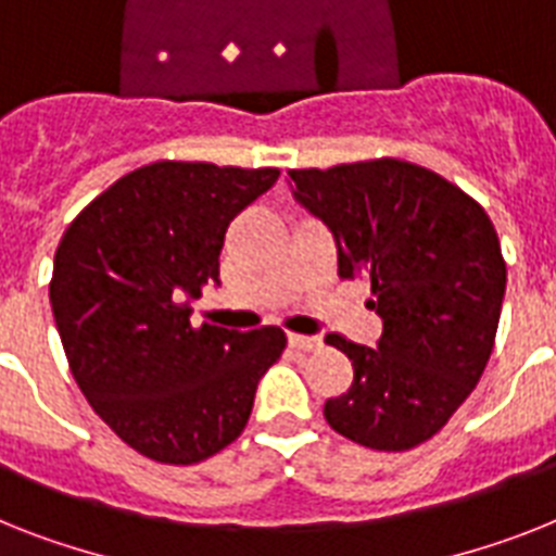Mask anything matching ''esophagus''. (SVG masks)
<instances>
[{
    "label": "esophagus",
    "mask_w": 556,
    "mask_h": 556,
    "mask_svg": "<svg viewBox=\"0 0 556 556\" xmlns=\"http://www.w3.org/2000/svg\"><path fill=\"white\" fill-rule=\"evenodd\" d=\"M289 346L298 352H312L320 346V338H312V334H289Z\"/></svg>",
    "instance_id": "1"
}]
</instances>
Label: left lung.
<instances>
[{
  "label": "left lung",
  "mask_w": 556,
  "mask_h": 556,
  "mask_svg": "<svg viewBox=\"0 0 556 556\" xmlns=\"http://www.w3.org/2000/svg\"><path fill=\"white\" fill-rule=\"evenodd\" d=\"M289 185L332 232L338 275L369 283L366 306L383 320L375 350L327 334L355 371L324 406L327 424L378 452L420 446L460 409L494 350L506 261L492 218L401 159L289 169Z\"/></svg>",
  "instance_id": "left-lung-1"
}]
</instances>
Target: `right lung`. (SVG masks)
I'll return each mask as SVG.
<instances>
[{
  "label": "right lung",
  "instance_id": "add662e5",
  "mask_svg": "<svg viewBox=\"0 0 556 556\" xmlns=\"http://www.w3.org/2000/svg\"><path fill=\"white\" fill-rule=\"evenodd\" d=\"M278 169L155 162L81 210L53 258L50 306L81 394L130 448L190 466L244 432L255 389L281 357L278 327H192L218 283L229 222Z\"/></svg>",
  "mask_w": 556,
  "mask_h": 556
}]
</instances>
